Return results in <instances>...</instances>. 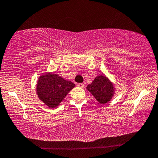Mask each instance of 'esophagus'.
I'll return each instance as SVG.
<instances>
[{
  "label": "esophagus",
  "mask_w": 158,
  "mask_h": 158,
  "mask_svg": "<svg viewBox=\"0 0 158 158\" xmlns=\"http://www.w3.org/2000/svg\"><path fill=\"white\" fill-rule=\"evenodd\" d=\"M78 86L80 88H84V84H79Z\"/></svg>",
  "instance_id": "34e87169"
}]
</instances>
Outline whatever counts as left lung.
Wrapping results in <instances>:
<instances>
[{
  "label": "left lung",
  "instance_id": "8db88e82",
  "mask_svg": "<svg viewBox=\"0 0 158 158\" xmlns=\"http://www.w3.org/2000/svg\"><path fill=\"white\" fill-rule=\"evenodd\" d=\"M86 89L94 96L100 104H106L110 101L114 95V85L107 77L100 75L95 77Z\"/></svg>",
  "mask_w": 158,
  "mask_h": 158
}]
</instances>
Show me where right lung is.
<instances>
[{
    "label": "right lung",
    "mask_w": 158,
    "mask_h": 158,
    "mask_svg": "<svg viewBox=\"0 0 158 158\" xmlns=\"http://www.w3.org/2000/svg\"><path fill=\"white\" fill-rule=\"evenodd\" d=\"M75 86L70 81L53 73H46L39 77L36 93L40 100L49 108H56L68 93Z\"/></svg>",
    "instance_id": "1"
}]
</instances>
